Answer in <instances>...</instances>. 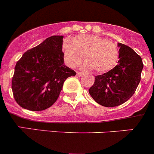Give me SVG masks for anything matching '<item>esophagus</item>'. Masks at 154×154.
<instances>
[{"mask_svg": "<svg viewBox=\"0 0 154 154\" xmlns=\"http://www.w3.org/2000/svg\"><path fill=\"white\" fill-rule=\"evenodd\" d=\"M77 77H81V76L84 75V74L82 72H79V71H77Z\"/></svg>", "mask_w": 154, "mask_h": 154, "instance_id": "34e87169", "label": "esophagus"}]
</instances>
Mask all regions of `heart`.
Here are the masks:
<instances>
[{
    "instance_id": "obj_1",
    "label": "heart",
    "mask_w": 154,
    "mask_h": 154,
    "mask_svg": "<svg viewBox=\"0 0 154 154\" xmlns=\"http://www.w3.org/2000/svg\"><path fill=\"white\" fill-rule=\"evenodd\" d=\"M64 59L70 67H76L84 57L83 65L87 70L95 69L98 73L111 70L119 58L118 45L97 35H80L72 41L65 40L63 44Z\"/></svg>"
}]
</instances>
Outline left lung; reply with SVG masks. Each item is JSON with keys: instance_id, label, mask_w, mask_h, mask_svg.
I'll return each mask as SVG.
<instances>
[{"instance_id": "1", "label": "left lung", "mask_w": 154, "mask_h": 154, "mask_svg": "<svg viewBox=\"0 0 154 154\" xmlns=\"http://www.w3.org/2000/svg\"><path fill=\"white\" fill-rule=\"evenodd\" d=\"M118 64L107 73L96 76L89 90L92 98L106 107L123 104L135 93L143 64L141 57L130 47L119 43Z\"/></svg>"}]
</instances>
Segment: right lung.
<instances>
[{
  "label": "right lung",
  "mask_w": 154,
  "mask_h": 154,
  "mask_svg": "<svg viewBox=\"0 0 154 154\" xmlns=\"http://www.w3.org/2000/svg\"><path fill=\"white\" fill-rule=\"evenodd\" d=\"M62 35H52L26 51L17 62L12 78L16 102L26 109L42 111L52 106L64 82L76 72L64 64Z\"/></svg>",
  "instance_id": "1"
}]
</instances>
